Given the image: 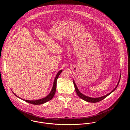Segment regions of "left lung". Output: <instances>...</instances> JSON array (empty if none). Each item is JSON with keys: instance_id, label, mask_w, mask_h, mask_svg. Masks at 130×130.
<instances>
[{"instance_id": "1", "label": "left lung", "mask_w": 130, "mask_h": 130, "mask_svg": "<svg viewBox=\"0 0 130 130\" xmlns=\"http://www.w3.org/2000/svg\"><path fill=\"white\" fill-rule=\"evenodd\" d=\"M120 78H121V77H120ZM120 79H119V82H118V85H117V86L116 87V88L111 91V92L109 93L108 94H106V95H104V96H103L99 97V98H93L89 97V96H86V95H85L84 94H82V93H80V92L79 91V90H78V89H77V87H76V85H75L74 81V84L75 92H76L77 94L78 95V96H79L80 98H81L82 99H83V100H85V101H87V102H90V103H97V102H100V101H101L104 100L105 98H106L107 96H108L109 94H110L112 92H113V91L116 89V88H117V87H118V85H119V82H120Z\"/></svg>"}]
</instances>
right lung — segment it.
<instances>
[{"label":"right lung","instance_id":"obj_1","mask_svg":"<svg viewBox=\"0 0 130 130\" xmlns=\"http://www.w3.org/2000/svg\"><path fill=\"white\" fill-rule=\"evenodd\" d=\"M62 71V70H60L59 71L58 73L56 74V77H55V80H54V85H53V87L52 88V91L50 93L47 95L46 96V97H45L44 98H43L42 99H40V100H36V101H28V100H23L22 99H21V100L27 102V103H29L30 104H33V105H41V104H44L50 100H51L54 96L55 95V94L56 93V81H57V79L59 75V74H60V73H61ZM17 97L19 98V96L18 95H17L15 93H14Z\"/></svg>","mask_w":130,"mask_h":130}]
</instances>
